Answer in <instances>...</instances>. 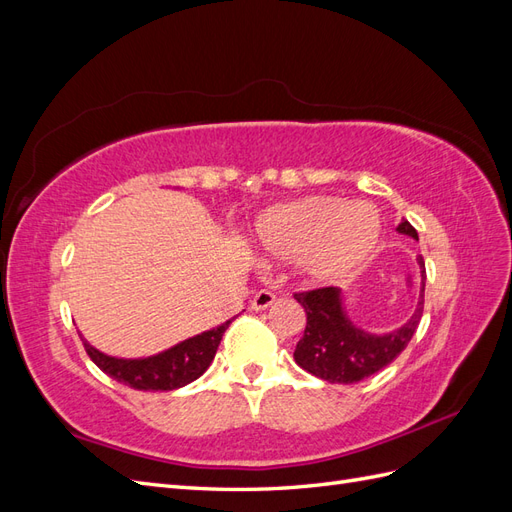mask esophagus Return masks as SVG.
Segmentation results:
<instances>
[{"label": "esophagus", "instance_id": "esophagus-1", "mask_svg": "<svg viewBox=\"0 0 512 512\" xmlns=\"http://www.w3.org/2000/svg\"><path fill=\"white\" fill-rule=\"evenodd\" d=\"M275 301H277V297L271 290H260V292H256V297L252 299V309H254V312H262V309L271 307Z\"/></svg>", "mask_w": 512, "mask_h": 512}]
</instances>
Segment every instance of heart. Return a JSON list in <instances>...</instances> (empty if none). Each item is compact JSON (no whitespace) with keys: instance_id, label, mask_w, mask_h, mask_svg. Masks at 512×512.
<instances>
[{"instance_id":"heart-1","label":"heart","mask_w":512,"mask_h":512,"mask_svg":"<svg viewBox=\"0 0 512 512\" xmlns=\"http://www.w3.org/2000/svg\"><path fill=\"white\" fill-rule=\"evenodd\" d=\"M380 230L374 205L307 196L262 213L254 224V243L273 260L299 262L309 280L335 282L374 252Z\"/></svg>"}]
</instances>
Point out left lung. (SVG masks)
Wrapping results in <instances>:
<instances>
[{
  "instance_id": "1",
  "label": "left lung",
  "mask_w": 512,
  "mask_h": 512,
  "mask_svg": "<svg viewBox=\"0 0 512 512\" xmlns=\"http://www.w3.org/2000/svg\"><path fill=\"white\" fill-rule=\"evenodd\" d=\"M401 235L418 241L410 222L401 220ZM421 267V294L414 314L408 322L391 333H367L348 318L342 288H316L294 294L307 314L305 333L294 348V361L316 378L331 384L361 382L395 361L416 333L425 305V260L418 256Z\"/></svg>"
}]
</instances>
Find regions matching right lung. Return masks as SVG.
<instances>
[{"label": "right lung", "instance_id": "add662e5", "mask_svg": "<svg viewBox=\"0 0 512 512\" xmlns=\"http://www.w3.org/2000/svg\"><path fill=\"white\" fill-rule=\"evenodd\" d=\"M230 322L232 320H226L220 327L183 339L173 348L143 356V359H119L81 339L89 359L113 380L128 384L136 391H175L205 374Z\"/></svg>", "mask_w": 512, "mask_h": 512}]
</instances>
